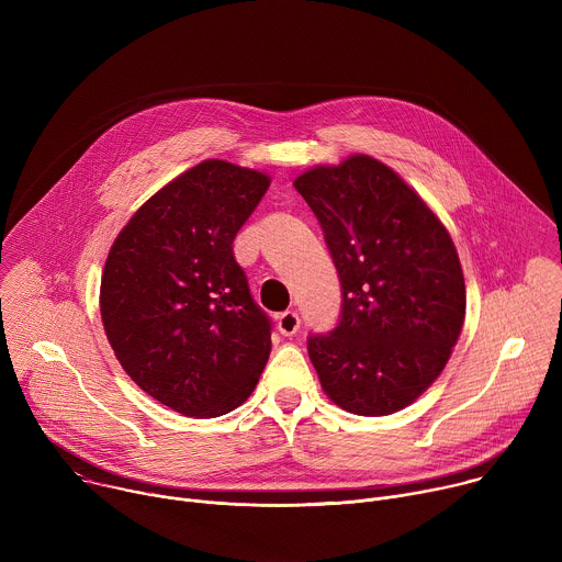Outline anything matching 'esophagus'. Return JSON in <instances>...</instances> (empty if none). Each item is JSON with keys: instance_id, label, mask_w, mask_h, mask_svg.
Returning a JSON list of instances; mask_svg holds the SVG:
<instances>
[{"instance_id": "34e87169", "label": "esophagus", "mask_w": 562, "mask_h": 562, "mask_svg": "<svg viewBox=\"0 0 562 562\" xmlns=\"http://www.w3.org/2000/svg\"><path fill=\"white\" fill-rule=\"evenodd\" d=\"M300 329V315L295 311H284L278 315V331L282 336H293Z\"/></svg>"}]
</instances>
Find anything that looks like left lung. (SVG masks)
<instances>
[{
	"mask_svg": "<svg viewBox=\"0 0 562 562\" xmlns=\"http://www.w3.org/2000/svg\"><path fill=\"white\" fill-rule=\"evenodd\" d=\"M293 187L334 258L338 325L311 334L308 358L334 403L358 416L412 405L440 375L464 323V278L442 222L369 155L317 167Z\"/></svg>",
	"mask_w": 562,
	"mask_h": 562,
	"instance_id": "1",
	"label": "left lung"
}]
</instances>
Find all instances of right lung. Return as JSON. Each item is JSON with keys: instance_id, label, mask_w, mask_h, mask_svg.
<instances>
[{"instance_id": "obj_1", "label": "right lung", "mask_w": 562, "mask_h": 562, "mask_svg": "<svg viewBox=\"0 0 562 562\" xmlns=\"http://www.w3.org/2000/svg\"><path fill=\"white\" fill-rule=\"evenodd\" d=\"M269 184L204 159L139 206L106 258V338L131 380L182 416L233 412L269 360L271 319L233 256Z\"/></svg>"}]
</instances>
